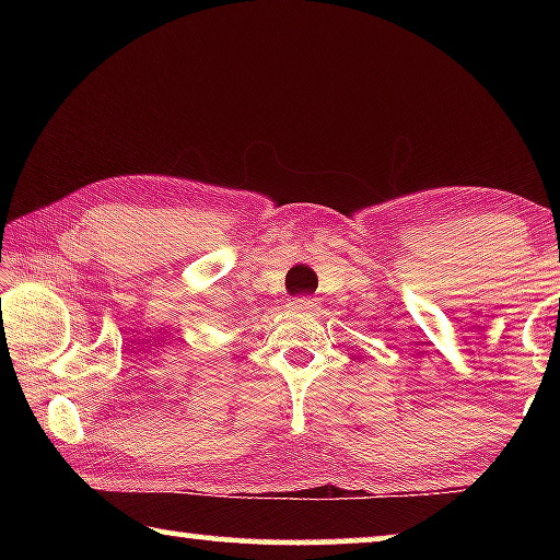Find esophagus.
<instances>
[{
	"label": "esophagus",
	"instance_id": "1",
	"mask_svg": "<svg viewBox=\"0 0 560 560\" xmlns=\"http://www.w3.org/2000/svg\"><path fill=\"white\" fill-rule=\"evenodd\" d=\"M289 306H291L293 311H316V306H318V299L299 296V299H291Z\"/></svg>",
	"mask_w": 560,
	"mask_h": 560
}]
</instances>
